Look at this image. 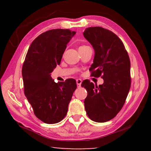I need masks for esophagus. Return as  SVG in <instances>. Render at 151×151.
<instances>
[{
    "label": "esophagus",
    "mask_w": 151,
    "mask_h": 151,
    "mask_svg": "<svg viewBox=\"0 0 151 151\" xmlns=\"http://www.w3.org/2000/svg\"><path fill=\"white\" fill-rule=\"evenodd\" d=\"M81 83H82V80H81V79H80V78L76 79V84H77L78 87H81Z\"/></svg>",
    "instance_id": "esophagus-1"
}]
</instances>
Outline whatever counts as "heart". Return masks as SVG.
Instances as JSON below:
<instances>
[{"label": "heart", "instance_id": "obj_1", "mask_svg": "<svg viewBox=\"0 0 151 151\" xmlns=\"http://www.w3.org/2000/svg\"><path fill=\"white\" fill-rule=\"evenodd\" d=\"M85 47V46H82V47Z\"/></svg>", "mask_w": 151, "mask_h": 151}]
</instances>
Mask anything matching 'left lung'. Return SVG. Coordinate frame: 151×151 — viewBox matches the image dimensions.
<instances>
[{"mask_svg": "<svg viewBox=\"0 0 151 151\" xmlns=\"http://www.w3.org/2000/svg\"><path fill=\"white\" fill-rule=\"evenodd\" d=\"M83 35L94 50L92 76L103 75L104 80L99 86L88 80L82 83L87 91L85 111L92 121L104 122L115 117L124 105L131 87V63L123 43L114 33L94 27L86 28Z\"/></svg>", "mask_w": 151, "mask_h": 151, "instance_id": "8db88e82", "label": "left lung"}]
</instances>
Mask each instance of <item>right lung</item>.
Listing matches in <instances>:
<instances>
[{
  "label": "right lung",
  "mask_w": 151,
  "mask_h": 151,
  "mask_svg": "<svg viewBox=\"0 0 151 151\" xmlns=\"http://www.w3.org/2000/svg\"><path fill=\"white\" fill-rule=\"evenodd\" d=\"M75 34L68 29L43 32L33 40L25 57L22 69L24 94L35 116L45 123H57L65 118L76 88L75 79L56 83L50 76Z\"/></svg>",
  "instance_id": "right-lung-1"
}]
</instances>
